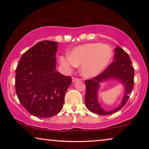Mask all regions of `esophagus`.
I'll return each mask as SVG.
<instances>
[{
	"label": "esophagus",
	"mask_w": 149,
	"mask_h": 149,
	"mask_svg": "<svg viewBox=\"0 0 149 149\" xmlns=\"http://www.w3.org/2000/svg\"><path fill=\"white\" fill-rule=\"evenodd\" d=\"M79 79L75 78V77H72V82H76V81H79Z\"/></svg>",
	"instance_id": "obj_1"
}]
</instances>
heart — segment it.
I'll use <instances>...</instances> for the list:
<instances>
[{
    "mask_svg": "<svg viewBox=\"0 0 149 149\" xmlns=\"http://www.w3.org/2000/svg\"><path fill=\"white\" fill-rule=\"evenodd\" d=\"M113 57V49L109 45L90 42L75 47L68 55L61 56L60 62L67 69L81 65V74L85 78H92L109 66Z\"/></svg>",
    "mask_w": 149,
    "mask_h": 149,
    "instance_id": "obj_1",
    "label": "heart"
}]
</instances>
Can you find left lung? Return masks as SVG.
<instances>
[{
    "mask_svg": "<svg viewBox=\"0 0 149 149\" xmlns=\"http://www.w3.org/2000/svg\"><path fill=\"white\" fill-rule=\"evenodd\" d=\"M115 51V61L101 74L94 78L85 81V106L91 113L97 115H109L119 111L125 106L133 89L134 69L129 55L119 47H116ZM109 80H117L123 85L124 95L119 107L111 111H105L98 102L97 93L101 83Z\"/></svg>",
    "mask_w": 149,
    "mask_h": 149,
    "instance_id": "8db88e82",
    "label": "left lung"
}]
</instances>
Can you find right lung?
Segmentation results:
<instances>
[{
  "label": "right lung",
  "mask_w": 149,
  "mask_h": 149,
  "mask_svg": "<svg viewBox=\"0 0 149 149\" xmlns=\"http://www.w3.org/2000/svg\"><path fill=\"white\" fill-rule=\"evenodd\" d=\"M58 44L42 40L22 55L16 68L15 89L22 105L32 115L49 118L62 111L70 77L56 70Z\"/></svg>",
  "instance_id": "right-lung-1"
}]
</instances>
